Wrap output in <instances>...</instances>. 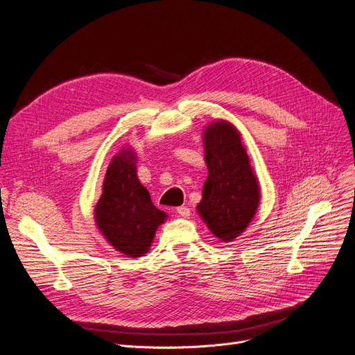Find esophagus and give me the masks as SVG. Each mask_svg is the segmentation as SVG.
I'll return each instance as SVG.
<instances>
[{
    "instance_id": "esophagus-1",
    "label": "esophagus",
    "mask_w": 355,
    "mask_h": 355,
    "mask_svg": "<svg viewBox=\"0 0 355 355\" xmlns=\"http://www.w3.org/2000/svg\"><path fill=\"white\" fill-rule=\"evenodd\" d=\"M177 214L181 218H189L190 216V209L187 206H180V207H177Z\"/></svg>"
}]
</instances>
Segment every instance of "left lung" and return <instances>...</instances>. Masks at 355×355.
<instances>
[{"instance_id":"left-lung-1","label":"left lung","mask_w":355,"mask_h":355,"mask_svg":"<svg viewBox=\"0 0 355 355\" xmlns=\"http://www.w3.org/2000/svg\"><path fill=\"white\" fill-rule=\"evenodd\" d=\"M207 178L198 214L222 243L234 241L250 225L260 205V186L239 128L227 120L203 130Z\"/></svg>"}]
</instances>
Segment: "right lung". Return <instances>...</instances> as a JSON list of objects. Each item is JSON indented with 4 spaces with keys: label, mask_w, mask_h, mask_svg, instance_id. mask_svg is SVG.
Returning <instances> with one entry per match:
<instances>
[{
    "label": "right lung",
    "mask_w": 355,
    "mask_h": 355,
    "mask_svg": "<svg viewBox=\"0 0 355 355\" xmlns=\"http://www.w3.org/2000/svg\"><path fill=\"white\" fill-rule=\"evenodd\" d=\"M137 155L128 148L108 165L102 194L95 206V224L103 239L127 257H141L168 215L157 209L148 189L137 178Z\"/></svg>",
    "instance_id": "1"
}]
</instances>
